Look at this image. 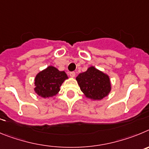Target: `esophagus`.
<instances>
[{"label": "esophagus", "mask_w": 149, "mask_h": 149, "mask_svg": "<svg viewBox=\"0 0 149 149\" xmlns=\"http://www.w3.org/2000/svg\"><path fill=\"white\" fill-rule=\"evenodd\" d=\"M69 75L70 77H75V76H76V73L75 72H70L69 73Z\"/></svg>", "instance_id": "34e87169"}]
</instances>
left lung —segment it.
Listing matches in <instances>:
<instances>
[{"instance_id": "left-lung-1", "label": "left lung", "mask_w": 149, "mask_h": 149, "mask_svg": "<svg viewBox=\"0 0 149 149\" xmlns=\"http://www.w3.org/2000/svg\"><path fill=\"white\" fill-rule=\"evenodd\" d=\"M76 79L84 96L91 100H102L111 90L109 76L93 66L79 73Z\"/></svg>"}]
</instances>
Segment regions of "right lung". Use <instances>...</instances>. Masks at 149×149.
<instances>
[{
    "label": "right lung",
    "mask_w": 149,
    "mask_h": 149,
    "mask_svg": "<svg viewBox=\"0 0 149 149\" xmlns=\"http://www.w3.org/2000/svg\"><path fill=\"white\" fill-rule=\"evenodd\" d=\"M67 79L68 77L65 71L49 66L36 75L34 91L43 98L53 97L59 92L60 87Z\"/></svg>",
    "instance_id": "1"
}]
</instances>
